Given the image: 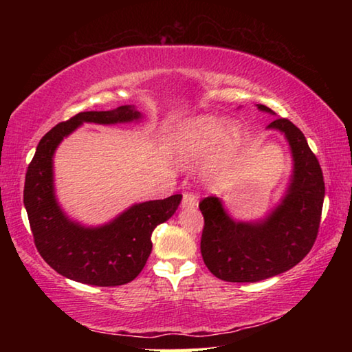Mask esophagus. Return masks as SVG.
Returning a JSON list of instances; mask_svg holds the SVG:
<instances>
[{
  "label": "esophagus",
  "instance_id": "esophagus-1",
  "mask_svg": "<svg viewBox=\"0 0 352 352\" xmlns=\"http://www.w3.org/2000/svg\"><path fill=\"white\" fill-rule=\"evenodd\" d=\"M182 206L184 210H194V208H197V199H195V195L184 194L182 200Z\"/></svg>",
  "mask_w": 352,
  "mask_h": 352
}]
</instances>
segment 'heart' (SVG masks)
Returning a JSON list of instances; mask_svg holds the SVG:
<instances>
[{
  "mask_svg": "<svg viewBox=\"0 0 352 352\" xmlns=\"http://www.w3.org/2000/svg\"><path fill=\"white\" fill-rule=\"evenodd\" d=\"M243 130L222 118L195 116L180 124L170 135V148L175 162L189 166L204 162L206 177L223 180L230 175L243 146Z\"/></svg>",
  "mask_w": 352,
  "mask_h": 352,
  "instance_id": "b5f03b06",
  "label": "heart"
}]
</instances>
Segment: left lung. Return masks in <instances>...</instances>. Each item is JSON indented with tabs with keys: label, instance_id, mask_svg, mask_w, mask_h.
<instances>
[{
	"label": "left lung",
	"instance_id": "obj_1",
	"mask_svg": "<svg viewBox=\"0 0 352 352\" xmlns=\"http://www.w3.org/2000/svg\"><path fill=\"white\" fill-rule=\"evenodd\" d=\"M258 110L275 115L269 107ZM283 133L292 155L287 188L275 208L258 220L234 219L217 197L200 201L205 219L200 250L214 276L228 283H258L290 270L311 252L317 239L324 200V182L306 136L289 119L267 126Z\"/></svg>",
	"mask_w": 352,
	"mask_h": 352
}]
</instances>
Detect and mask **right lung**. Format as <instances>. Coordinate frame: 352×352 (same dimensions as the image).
Returning <instances> with one entry per match:
<instances>
[{"mask_svg":"<svg viewBox=\"0 0 352 352\" xmlns=\"http://www.w3.org/2000/svg\"><path fill=\"white\" fill-rule=\"evenodd\" d=\"M141 119V111L135 105H121L109 111H82L57 124L38 142L26 172L23 201L40 256L65 278L99 287L133 281L151 256L153 230L174 216L180 205V194L142 201L98 226L69 219L58 205L54 153L63 138L85 122L111 126Z\"/></svg>","mask_w":352,"mask_h":352,"instance_id":"add662e5","label":"right lung"}]
</instances>
